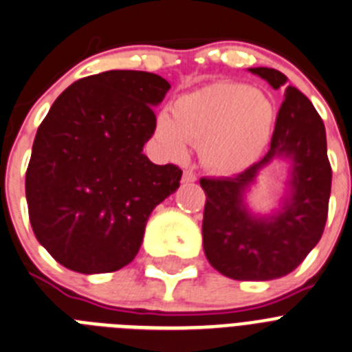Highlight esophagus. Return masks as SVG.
Segmentation results:
<instances>
[{
	"mask_svg": "<svg viewBox=\"0 0 352 352\" xmlns=\"http://www.w3.org/2000/svg\"><path fill=\"white\" fill-rule=\"evenodd\" d=\"M182 182H184V184H192V182H196V173L192 172V170H184Z\"/></svg>",
	"mask_w": 352,
	"mask_h": 352,
	"instance_id": "34e87169",
	"label": "esophagus"
}]
</instances>
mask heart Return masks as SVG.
Listing matches in <instances>:
<instances>
[{"mask_svg": "<svg viewBox=\"0 0 352 352\" xmlns=\"http://www.w3.org/2000/svg\"><path fill=\"white\" fill-rule=\"evenodd\" d=\"M170 113L156 122L164 153L182 157L188 142L201 145V161L217 173L251 166L270 142L277 117L267 94L236 82H215L182 94Z\"/></svg>", "mask_w": 352, "mask_h": 352, "instance_id": "heart-1", "label": "heart"}]
</instances>
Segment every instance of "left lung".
I'll return each instance as SVG.
<instances>
[{
  "mask_svg": "<svg viewBox=\"0 0 352 352\" xmlns=\"http://www.w3.org/2000/svg\"><path fill=\"white\" fill-rule=\"evenodd\" d=\"M249 72L274 89L287 82L274 68ZM277 157L292 161L290 195L275 216H252L243 204L245 189ZM199 186L207 195L204 249L215 270L235 280H272L293 272L321 239L331 191L324 124L309 98L287 85L265 157L235 177H204Z\"/></svg>",
  "mask_w": 352,
  "mask_h": 352,
  "instance_id": "8db88e82",
  "label": "left lung"
}]
</instances>
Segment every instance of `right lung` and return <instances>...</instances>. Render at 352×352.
I'll return each mask as SVG.
<instances>
[{
    "label": "right lung",
    "mask_w": 352,
    "mask_h": 352,
    "mask_svg": "<svg viewBox=\"0 0 352 352\" xmlns=\"http://www.w3.org/2000/svg\"><path fill=\"white\" fill-rule=\"evenodd\" d=\"M170 84L135 69L74 82L34 137L26 172L30 223L63 267L107 274L137 256L148 215L180 186L182 170L142 151L156 129L153 107Z\"/></svg>",
    "instance_id": "right-lung-1"
}]
</instances>
